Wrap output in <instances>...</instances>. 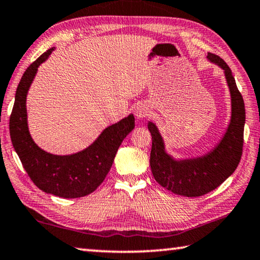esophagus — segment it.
Segmentation results:
<instances>
[{
  "mask_svg": "<svg viewBox=\"0 0 260 260\" xmlns=\"http://www.w3.org/2000/svg\"><path fill=\"white\" fill-rule=\"evenodd\" d=\"M148 108L145 104H138L134 109V114L138 119H145L148 115Z\"/></svg>",
  "mask_w": 260,
  "mask_h": 260,
  "instance_id": "obj_1",
  "label": "esophagus"
}]
</instances>
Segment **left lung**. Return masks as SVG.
<instances>
[{
    "mask_svg": "<svg viewBox=\"0 0 260 260\" xmlns=\"http://www.w3.org/2000/svg\"><path fill=\"white\" fill-rule=\"evenodd\" d=\"M209 62L223 69L232 102V115L228 127L219 143L206 154L191 158L177 159L168 154L164 140L157 126L148 122L152 139L150 168L152 176L160 186L178 196L200 197L213 191L236 170L243 150L245 108L236 82L223 60L208 53Z\"/></svg>",
    "mask_w": 260,
    "mask_h": 260,
    "instance_id": "8db88e82",
    "label": "left lung"
}]
</instances>
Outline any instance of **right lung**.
I'll return each mask as SVG.
<instances>
[{
  "instance_id": "1",
  "label": "right lung",
  "mask_w": 260,
  "mask_h": 260,
  "mask_svg": "<svg viewBox=\"0 0 260 260\" xmlns=\"http://www.w3.org/2000/svg\"><path fill=\"white\" fill-rule=\"evenodd\" d=\"M53 51L54 47L41 54L23 74L10 115V138L20 162L37 187L49 194L73 199L90 194L103 183L122 140L134 129L135 119L129 114L106 127L91 145L75 154L54 155L37 146L28 132L26 96L38 67Z\"/></svg>"
}]
</instances>
